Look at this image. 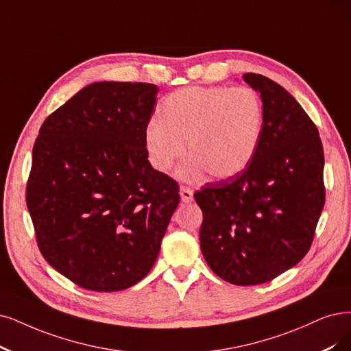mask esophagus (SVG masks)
I'll use <instances>...</instances> for the list:
<instances>
[{"instance_id": "34e87169", "label": "esophagus", "mask_w": 351, "mask_h": 351, "mask_svg": "<svg viewBox=\"0 0 351 351\" xmlns=\"http://www.w3.org/2000/svg\"><path fill=\"white\" fill-rule=\"evenodd\" d=\"M179 193H180V199H182L184 202H191L193 199V191L191 188L180 186Z\"/></svg>"}]
</instances>
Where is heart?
Returning a JSON list of instances; mask_svg holds the SVG:
<instances>
[{
  "label": "heart",
  "mask_w": 351,
  "mask_h": 351,
  "mask_svg": "<svg viewBox=\"0 0 351 351\" xmlns=\"http://www.w3.org/2000/svg\"><path fill=\"white\" fill-rule=\"evenodd\" d=\"M265 110L250 88L188 86L160 104V119L145 127V147L154 169L166 172L186 152L179 175L230 179L250 165L263 133Z\"/></svg>",
  "instance_id": "1"
}]
</instances>
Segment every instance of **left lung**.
Here are the masks:
<instances>
[{
	"mask_svg": "<svg viewBox=\"0 0 351 351\" xmlns=\"http://www.w3.org/2000/svg\"><path fill=\"white\" fill-rule=\"evenodd\" d=\"M265 124L240 175L195 192L204 214L201 252L217 276L240 287L266 283L308 253L326 201L324 150L313 120L287 89L258 73Z\"/></svg>",
	"mask_w": 351,
	"mask_h": 351,
	"instance_id": "1",
	"label": "left lung"
}]
</instances>
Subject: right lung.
Instances as JSON below:
<instances>
[{
    "mask_svg": "<svg viewBox=\"0 0 351 351\" xmlns=\"http://www.w3.org/2000/svg\"><path fill=\"white\" fill-rule=\"evenodd\" d=\"M158 93L153 84L94 82L38 132L25 192L38 249L84 289L123 291L145 278L179 204L178 184L145 147Z\"/></svg>",
    "mask_w": 351,
    "mask_h": 351,
    "instance_id": "right-lung-1",
    "label": "right lung"
}]
</instances>
